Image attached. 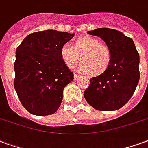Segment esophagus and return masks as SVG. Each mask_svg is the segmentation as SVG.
I'll list each match as a JSON object with an SVG mask.
<instances>
[{"mask_svg": "<svg viewBox=\"0 0 148 148\" xmlns=\"http://www.w3.org/2000/svg\"><path fill=\"white\" fill-rule=\"evenodd\" d=\"M79 75H77L76 73H74V79H78Z\"/></svg>", "mask_w": 148, "mask_h": 148, "instance_id": "1", "label": "esophagus"}]
</instances>
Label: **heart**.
<instances>
[{
	"instance_id": "b5f03b06",
	"label": "heart",
	"mask_w": 148,
	"mask_h": 148,
	"mask_svg": "<svg viewBox=\"0 0 148 148\" xmlns=\"http://www.w3.org/2000/svg\"><path fill=\"white\" fill-rule=\"evenodd\" d=\"M61 57L68 68H74L79 60L80 71L90 75H98L108 69L112 54L107 45L100 43L95 38L85 36L76 40L74 46L64 43L61 49Z\"/></svg>"
}]
</instances>
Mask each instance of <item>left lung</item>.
<instances>
[{
  "instance_id": "obj_1",
  "label": "left lung",
  "mask_w": 148,
  "mask_h": 148,
  "mask_svg": "<svg viewBox=\"0 0 148 148\" xmlns=\"http://www.w3.org/2000/svg\"><path fill=\"white\" fill-rule=\"evenodd\" d=\"M87 34L102 38L111 50L108 69L90 79L84 98L98 110H117L131 99L140 79V56L133 41L122 32L110 28H98Z\"/></svg>"
}]
</instances>
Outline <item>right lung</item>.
Listing matches in <instances>:
<instances>
[{
  "label": "right lung",
  "mask_w": 148,
  "mask_h": 148,
  "mask_svg": "<svg viewBox=\"0 0 148 148\" xmlns=\"http://www.w3.org/2000/svg\"><path fill=\"white\" fill-rule=\"evenodd\" d=\"M73 37L74 34L56 30L37 31L17 47L14 87L31 114L50 115L60 107L64 88L74 79L61 59V49Z\"/></svg>",
  "instance_id": "1"
}]
</instances>
